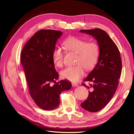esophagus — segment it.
I'll list each match as a JSON object with an SVG mask.
<instances>
[{"label":"esophagus","instance_id":"1","mask_svg":"<svg viewBox=\"0 0 134 134\" xmlns=\"http://www.w3.org/2000/svg\"><path fill=\"white\" fill-rule=\"evenodd\" d=\"M72 87H76V86H78V84H77V83H74V82H73V83H72Z\"/></svg>","mask_w":134,"mask_h":134}]
</instances>
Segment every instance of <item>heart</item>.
<instances>
[{"label":"heart","mask_w":134,"mask_h":134,"mask_svg":"<svg viewBox=\"0 0 134 134\" xmlns=\"http://www.w3.org/2000/svg\"><path fill=\"white\" fill-rule=\"evenodd\" d=\"M63 45L65 50L77 54L76 65L68 66L60 72L63 79L71 82H76L84 74V68L90 70L94 67L98 61L100 48L98 43L94 41L88 42L76 37H70L65 40ZM64 52L59 46H56L52 52V59L58 67L63 65Z\"/></svg>","instance_id":"obj_1"}]
</instances>
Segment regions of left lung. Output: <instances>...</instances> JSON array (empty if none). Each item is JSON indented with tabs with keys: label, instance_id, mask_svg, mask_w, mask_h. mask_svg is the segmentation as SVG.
Returning a JSON list of instances; mask_svg holds the SVG:
<instances>
[{
	"label": "left lung",
	"instance_id": "8db88e82",
	"mask_svg": "<svg viewBox=\"0 0 134 134\" xmlns=\"http://www.w3.org/2000/svg\"><path fill=\"white\" fill-rule=\"evenodd\" d=\"M80 32L92 35L99 46L98 63L83 80L91 84H82L89 89V95L81 106L89 112H96L106 106L115 94L122 70V60L118 47L104 31L95 28Z\"/></svg>",
	"mask_w": 134,
	"mask_h": 134
}]
</instances>
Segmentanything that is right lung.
Wrapping results in <instances>:
<instances>
[{
  "label": "right lung",
  "mask_w": 134,
  "mask_h": 134,
  "mask_svg": "<svg viewBox=\"0 0 134 134\" xmlns=\"http://www.w3.org/2000/svg\"><path fill=\"white\" fill-rule=\"evenodd\" d=\"M63 33L41 30L28 40L21 51V63L25 71L30 94L35 103L44 110H52L60 104V95L71 88L67 80H56L59 75L55 69L52 52ZM55 84L51 86V84Z\"/></svg>",
  "instance_id": "add662e5"
}]
</instances>
